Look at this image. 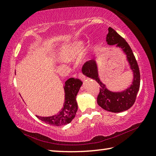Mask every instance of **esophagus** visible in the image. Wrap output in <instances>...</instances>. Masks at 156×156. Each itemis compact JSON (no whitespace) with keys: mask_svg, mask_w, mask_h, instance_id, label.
I'll return each instance as SVG.
<instances>
[{"mask_svg":"<svg viewBox=\"0 0 156 156\" xmlns=\"http://www.w3.org/2000/svg\"><path fill=\"white\" fill-rule=\"evenodd\" d=\"M78 78H80L81 80H84V79H85V76H84L83 73H79V75H78Z\"/></svg>","mask_w":156,"mask_h":156,"instance_id":"obj_1","label":"esophagus"}]
</instances>
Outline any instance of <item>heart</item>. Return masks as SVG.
<instances>
[{
  "mask_svg": "<svg viewBox=\"0 0 156 156\" xmlns=\"http://www.w3.org/2000/svg\"><path fill=\"white\" fill-rule=\"evenodd\" d=\"M83 48L82 41H76L62 49L60 53V58L62 60H71L75 58Z\"/></svg>",
  "mask_w": 156,
  "mask_h": 156,
  "instance_id": "heart-1",
  "label": "heart"
}]
</instances>
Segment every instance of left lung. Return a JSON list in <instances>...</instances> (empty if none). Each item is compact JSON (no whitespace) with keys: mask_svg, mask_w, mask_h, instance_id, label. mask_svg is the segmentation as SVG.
Wrapping results in <instances>:
<instances>
[{"mask_svg":"<svg viewBox=\"0 0 156 156\" xmlns=\"http://www.w3.org/2000/svg\"><path fill=\"white\" fill-rule=\"evenodd\" d=\"M106 41L109 45H116L123 50L126 55L130 69L133 72L132 85L126 90L120 92H113L108 90L98 78L97 65L94 59L84 64L83 73L87 77L95 80L100 85V91L97 97V103L103 109L112 112H120L127 110L134 104L140 85V73L137 60L133 51L122 37L112 28H108Z\"/></svg>","mask_w":156,"mask_h":156,"instance_id":"obj_1","label":"left lung"}]
</instances>
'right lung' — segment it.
<instances>
[{
    "label": "right lung",
    "mask_w": 156,
    "mask_h": 156,
    "mask_svg": "<svg viewBox=\"0 0 156 156\" xmlns=\"http://www.w3.org/2000/svg\"><path fill=\"white\" fill-rule=\"evenodd\" d=\"M82 84V81L78 78H71L68 79L64 87L65 101L61 111L51 117H44L37 116V117L46 123L55 126H60L70 123L75 117L78 110V104L76 98Z\"/></svg>",
    "instance_id": "obj_1"
}]
</instances>
